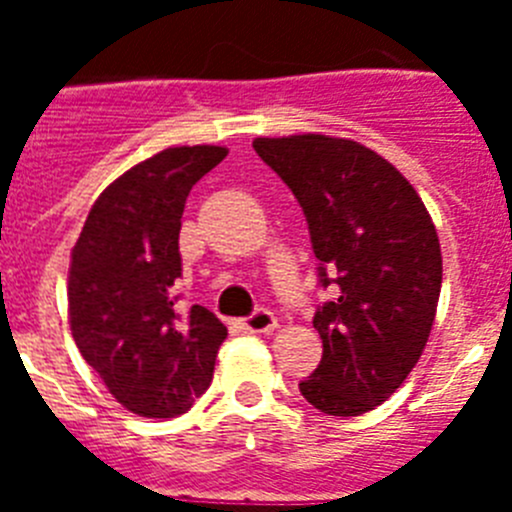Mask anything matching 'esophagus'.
Returning <instances> with one entry per match:
<instances>
[{
	"label": "esophagus",
	"instance_id": "1",
	"mask_svg": "<svg viewBox=\"0 0 512 512\" xmlns=\"http://www.w3.org/2000/svg\"><path fill=\"white\" fill-rule=\"evenodd\" d=\"M243 330L248 333H274L277 330V318H274V312L269 310H256L253 315H248L246 320H241Z\"/></svg>",
	"mask_w": 512,
	"mask_h": 512
}]
</instances>
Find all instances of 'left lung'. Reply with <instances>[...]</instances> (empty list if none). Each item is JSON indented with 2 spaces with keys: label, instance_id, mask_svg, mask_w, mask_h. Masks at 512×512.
I'll return each instance as SVG.
<instances>
[{
  "label": "left lung",
  "instance_id": "1",
  "mask_svg": "<svg viewBox=\"0 0 512 512\" xmlns=\"http://www.w3.org/2000/svg\"><path fill=\"white\" fill-rule=\"evenodd\" d=\"M307 217L320 287L318 369L300 382L312 408L351 418L382 405L423 354L441 295V243L413 184L356 140L320 133L256 138Z\"/></svg>",
  "mask_w": 512,
  "mask_h": 512
}]
</instances>
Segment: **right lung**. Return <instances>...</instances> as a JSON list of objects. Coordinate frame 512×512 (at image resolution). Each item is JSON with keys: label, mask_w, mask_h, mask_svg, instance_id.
Masks as SVG:
<instances>
[{"label": "right lung", "mask_w": 512, "mask_h": 512, "mask_svg": "<svg viewBox=\"0 0 512 512\" xmlns=\"http://www.w3.org/2000/svg\"><path fill=\"white\" fill-rule=\"evenodd\" d=\"M228 156L179 146L135 164L97 197L71 251L69 323L120 405L176 418L205 395L228 336L207 307H179V230L189 189Z\"/></svg>", "instance_id": "right-lung-1"}]
</instances>
